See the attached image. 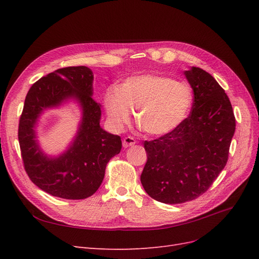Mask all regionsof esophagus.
Wrapping results in <instances>:
<instances>
[{"instance_id": "1", "label": "esophagus", "mask_w": 259, "mask_h": 259, "mask_svg": "<svg viewBox=\"0 0 259 259\" xmlns=\"http://www.w3.org/2000/svg\"><path fill=\"white\" fill-rule=\"evenodd\" d=\"M135 144H136V140H135V138H133L132 136H127V137H125L123 139V147L124 148H128L131 146H134Z\"/></svg>"}]
</instances>
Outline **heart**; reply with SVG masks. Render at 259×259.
Segmentation results:
<instances>
[{"label": "heart", "mask_w": 259, "mask_h": 259, "mask_svg": "<svg viewBox=\"0 0 259 259\" xmlns=\"http://www.w3.org/2000/svg\"><path fill=\"white\" fill-rule=\"evenodd\" d=\"M193 103L190 85L167 75H132L104 95L108 119L122 127L136 111V122L149 135L162 136L178 128L189 115Z\"/></svg>", "instance_id": "heart-1"}]
</instances>
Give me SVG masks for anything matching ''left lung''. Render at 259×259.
<instances>
[{
	"instance_id": "left-lung-1",
	"label": "left lung",
	"mask_w": 259,
	"mask_h": 259,
	"mask_svg": "<svg viewBox=\"0 0 259 259\" xmlns=\"http://www.w3.org/2000/svg\"><path fill=\"white\" fill-rule=\"evenodd\" d=\"M193 90L190 115L169 134L144 143L147 163L140 182L156 201L180 204L205 193L228 161L236 131L230 100L208 72L185 71Z\"/></svg>"
}]
</instances>
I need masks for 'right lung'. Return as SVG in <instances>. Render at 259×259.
Masks as SVG:
<instances>
[{
    "label": "right lung",
    "instance_id": "add662e5",
    "mask_svg": "<svg viewBox=\"0 0 259 259\" xmlns=\"http://www.w3.org/2000/svg\"><path fill=\"white\" fill-rule=\"evenodd\" d=\"M93 79V71L85 66L61 68L37 80L26 96L18 126L23 167L31 182L53 197H91L103 183L108 162L121 151V137L99 125L101 111L92 97ZM69 97H75L82 107L81 126L69 150L57 159H49L37 147L34 124L44 108Z\"/></svg>",
    "mask_w": 259,
    "mask_h": 259
}]
</instances>
